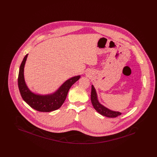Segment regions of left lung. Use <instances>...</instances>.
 Segmentation results:
<instances>
[{
  "label": "left lung",
  "instance_id": "1",
  "mask_svg": "<svg viewBox=\"0 0 157 157\" xmlns=\"http://www.w3.org/2000/svg\"><path fill=\"white\" fill-rule=\"evenodd\" d=\"M91 102L95 109L101 115L108 117V118H115L121 114V112L119 111H112L109 108L105 107L103 105L101 104L98 98L97 93L95 87L92 85L91 89V95H90Z\"/></svg>",
  "mask_w": 157,
  "mask_h": 157
}]
</instances>
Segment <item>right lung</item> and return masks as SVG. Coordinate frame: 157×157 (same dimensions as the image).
Listing matches in <instances>:
<instances>
[{"mask_svg": "<svg viewBox=\"0 0 157 157\" xmlns=\"http://www.w3.org/2000/svg\"><path fill=\"white\" fill-rule=\"evenodd\" d=\"M28 56V54H26L23 59L18 75V86L23 99L31 108L40 112H49L57 110L65 102L70 88L79 79L81 75L68 79L58 90L51 94H36L28 88L25 80L24 68Z\"/></svg>", "mask_w": 157, "mask_h": 157, "instance_id": "obj_1", "label": "right lung"}]
</instances>
